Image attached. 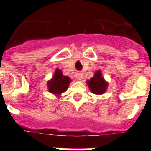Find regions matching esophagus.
I'll list each match as a JSON object with an SVG mask.
<instances>
[{
	"label": "esophagus",
	"mask_w": 151,
	"mask_h": 151,
	"mask_svg": "<svg viewBox=\"0 0 151 151\" xmlns=\"http://www.w3.org/2000/svg\"><path fill=\"white\" fill-rule=\"evenodd\" d=\"M76 78H77V79L78 80H82V77H83V75H82V73L81 72H77L76 73Z\"/></svg>",
	"instance_id": "esophagus-1"
}]
</instances>
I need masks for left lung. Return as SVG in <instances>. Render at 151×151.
Instances as JSON below:
<instances>
[{
    "instance_id": "obj_1",
    "label": "left lung",
    "mask_w": 151,
    "mask_h": 151,
    "mask_svg": "<svg viewBox=\"0 0 151 151\" xmlns=\"http://www.w3.org/2000/svg\"><path fill=\"white\" fill-rule=\"evenodd\" d=\"M91 91L95 95H102L106 92L108 83L104 80L102 72L98 70L95 73L94 77L86 81Z\"/></svg>"
}]
</instances>
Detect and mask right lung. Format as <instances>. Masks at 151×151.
<instances>
[{
    "label": "right lung",
    "mask_w": 151,
    "mask_h": 151,
    "mask_svg": "<svg viewBox=\"0 0 151 151\" xmlns=\"http://www.w3.org/2000/svg\"><path fill=\"white\" fill-rule=\"evenodd\" d=\"M71 81L69 77L63 75L60 69H56L52 78L47 82V89L53 95H60L68 89Z\"/></svg>",
    "instance_id": "add662e5"
}]
</instances>
